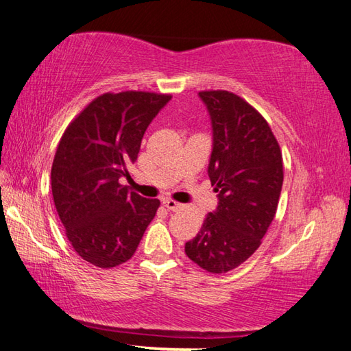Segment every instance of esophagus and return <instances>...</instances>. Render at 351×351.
<instances>
[{
  "mask_svg": "<svg viewBox=\"0 0 351 351\" xmlns=\"http://www.w3.org/2000/svg\"><path fill=\"white\" fill-rule=\"evenodd\" d=\"M162 204L165 206V207L169 210V212H178V210L183 208L182 204H178V202H176V201H173V199H168V198L162 199Z\"/></svg>",
  "mask_w": 351,
  "mask_h": 351,
  "instance_id": "obj_1",
  "label": "esophagus"
}]
</instances>
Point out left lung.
I'll return each instance as SVG.
<instances>
[{
	"instance_id": "obj_1",
	"label": "left lung",
	"mask_w": 351,
	"mask_h": 351,
	"mask_svg": "<svg viewBox=\"0 0 351 351\" xmlns=\"http://www.w3.org/2000/svg\"><path fill=\"white\" fill-rule=\"evenodd\" d=\"M198 96L212 123L207 174L217 207L184 252L210 274H225L258 249L274 221L284 182L282 154L267 121L243 99L221 90Z\"/></svg>"
}]
</instances>
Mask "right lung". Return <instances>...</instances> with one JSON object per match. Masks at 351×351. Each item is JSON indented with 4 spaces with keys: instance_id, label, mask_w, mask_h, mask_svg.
I'll return each instance as SVG.
<instances>
[{
    "instance_id": "obj_1",
    "label": "right lung",
    "mask_w": 351,
    "mask_h": 351,
    "mask_svg": "<svg viewBox=\"0 0 351 351\" xmlns=\"http://www.w3.org/2000/svg\"><path fill=\"white\" fill-rule=\"evenodd\" d=\"M171 100L168 95L123 91L99 96L69 124L51 169L52 197L75 251L110 269L135 254L159 199L129 192L147 128Z\"/></svg>"
}]
</instances>
